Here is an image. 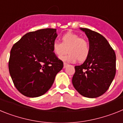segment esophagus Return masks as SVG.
<instances>
[{
	"mask_svg": "<svg viewBox=\"0 0 123 123\" xmlns=\"http://www.w3.org/2000/svg\"><path fill=\"white\" fill-rule=\"evenodd\" d=\"M68 66V63H66V62L64 63V68H66Z\"/></svg>",
	"mask_w": 123,
	"mask_h": 123,
	"instance_id": "1",
	"label": "esophagus"
}]
</instances>
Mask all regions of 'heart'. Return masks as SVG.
Wrapping results in <instances>:
<instances>
[{
    "mask_svg": "<svg viewBox=\"0 0 123 123\" xmlns=\"http://www.w3.org/2000/svg\"><path fill=\"white\" fill-rule=\"evenodd\" d=\"M61 41H54L52 44L54 54L60 57L66 52L68 54L61 57L65 62L85 61L89 56L90 46L87 39L80 38L79 35L72 32H68L61 36Z\"/></svg>",
    "mask_w": 123,
    "mask_h": 123,
    "instance_id": "heart-1",
    "label": "heart"
}]
</instances>
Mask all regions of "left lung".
<instances>
[{"mask_svg": "<svg viewBox=\"0 0 123 123\" xmlns=\"http://www.w3.org/2000/svg\"><path fill=\"white\" fill-rule=\"evenodd\" d=\"M88 38L90 53L80 66H75L72 84L80 95L97 98L109 88L116 74V54L109 43L100 33L80 28Z\"/></svg>", "mask_w": 123, "mask_h": 123, "instance_id": "obj_1", "label": "left lung"}]
</instances>
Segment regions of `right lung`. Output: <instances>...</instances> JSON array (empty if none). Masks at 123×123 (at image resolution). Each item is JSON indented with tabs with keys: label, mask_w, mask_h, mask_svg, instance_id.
Instances as JSON below:
<instances>
[{
	"label": "right lung",
	"mask_w": 123,
	"mask_h": 123,
	"mask_svg": "<svg viewBox=\"0 0 123 123\" xmlns=\"http://www.w3.org/2000/svg\"><path fill=\"white\" fill-rule=\"evenodd\" d=\"M57 36L56 29L38 30L25 34L13 46L8 69L15 87L23 95H44L63 68L52 48Z\"/></svg>",
	"instance_id": "1"
}]
</instances>
